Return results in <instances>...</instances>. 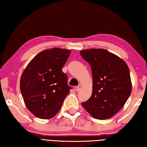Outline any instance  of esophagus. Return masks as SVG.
Listing matches in <instances>:
<instances>
[{"label": "esophagus", "mask_w": 147, "mask_h": 147, "mask_svg": "<svg viewBox=\"0 0 147 147\" xmlns=\"http://www.w3.org/2000/svg\"><path fill=\"white\" fill-rule=\"evenodd\" d=\"M82 89V86L81 85H79L78 86H77V91L78 92H80Z\"/></svg>", "instance_id": "1"}]
</instances>
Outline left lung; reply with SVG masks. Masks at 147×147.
Here are the masks:
<instances>
[{"instance_id":"1","label":"left lung","mask_w":147,"mask_h":147,"mask_svg":"<svg viewBox=\"0 0 147 147\" xmlns=\"http://www.w3.org/2000/svg\"><path fill=\"white\" fill-rule=\"evenodd\" d=\"M80 54L91 66L93 78L92 96L82 106L97 119L113 117L131 93L128 66L123 59L105 49L83 50Z\"/></svg>"}]
</instances>
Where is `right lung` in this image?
I'll return each mask as SVG.
<instances>
[{
  "instance_id": "add662e5",
  "label": "right lung",
  "mask_w": 147,
  "mask_h": 147,
  "mask_svg": "<svg viewBox=\"0 0 147 147\" xmlns=\"http://www.w3.org/2000/svg\"><path fill=\"white\" fill-rule=\"evenodd\" d=\"M70 50L53 48L40 52L24 69L20 90L28 109L40 119H51L69 93L67 75L62 71Z\"/></svg>"
}]
</instances>
